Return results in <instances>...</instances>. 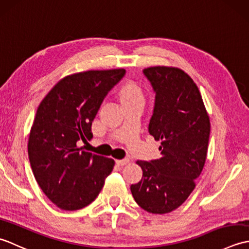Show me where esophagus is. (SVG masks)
Returning <instances> with one entry per match:
<instances>
[{"mask_svg":"<svg viewBox=\"0 0 249 249\" xmlns=\"http://www.w3.org/2000/svg\"><path fill=\"white\" fill-rule=\"evenodd\" d=\"M128 162H129V160H128V158H124V160H116V163H118L119 166H125V165H127Z\"/></svg>","mask_w":249,"mask_h":249,"instance_id":"esophagus-1","label":"esophagus"}]
</instances>
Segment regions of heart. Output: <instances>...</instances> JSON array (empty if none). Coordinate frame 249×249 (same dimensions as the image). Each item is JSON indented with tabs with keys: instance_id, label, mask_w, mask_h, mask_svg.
<instances>
[{
	"instance_id": "1",
	"label": "heart",
	"mask_w": 249,
	"mask_h": 249,
	"mask_svg": "<svg viewBox=\"0 0 249 249\" xmlns=\"http://www.w3.org/2000/svg\"><path fill=\"white\" fill-rule=\"evenodd\" d=\"M122 98H123V102L135 99L143 100V93L139 86H137L134 82H129L122 89Z\"/></svg>"
}]
</instances>
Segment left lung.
Wrapping results in <instances>:
<instances>
[{"label": "left lung", "mask_w": 249, "mask_h": 249, "mask_svg": "<svg viewBox=\"0 0 249 249\" xmlns=\"http://www.w3.org/2000/svg\"><path fill=\"white\" fill-rule=\"evenodd\" d=\"M155 93L149 133L160 140L161 157L138 160L143 174L130 186L140 208L166 214L188 198L202 171L208 152L211 124L198 87L176 67L143 70Z\"/></svg>", "instance_id": "8db88e82"}]
</instances>
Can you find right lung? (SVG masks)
<instances>
[{
  "mask_svg": "<svg viewBox=\"0 0 249 249\" xmlns=\"http://www.w3.org/2000/svg\"><path fill=\"white\" fill-rule=\"evenodd\" d=\"M125 70L88 71L63 78L40 103L28 152L32 171L57 208L80 210L96 199L114 160L79 146L93 138L92 122Z\"/></svg>",
  "mask_w": 249,
  "mask_h": 249,
  "instance_id": "obj_1",
  "label": "right lung"
}]
</instances>
